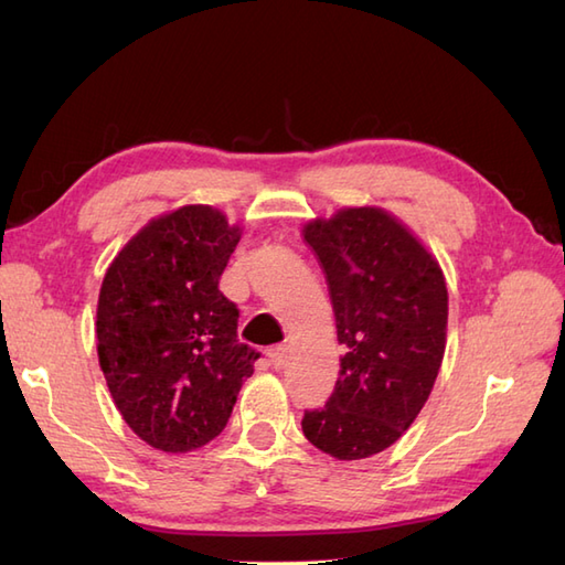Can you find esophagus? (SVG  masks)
<instances>
[{
    "label": "esophagus",
    "mask_w": 565,
    "mask_h": 565,
    "mask_svg": "<svg viewBox=\"0 0 565 565\" xmlns=\"http://www.w3.org/2000/svg\"><path fill=\"white\" fill-rule=\"evenodd\" d=\"M267 356H269V364L274 369H281L286 364V356H289V350H286L284 344H276V347H271V350L267 352Z\"/></svg>",
    "instance_id": "esophagus-1"
}]
</instances>
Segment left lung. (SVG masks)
Instances as JSON below:
<instances>
[{"label": "left lung", "instance_id": "1", "mask_svg": "<svg viewBox=\"0 0 565 565\" xmlns=\"http://www.w3.org/2000/svg\"><path fill=\"white\" fill-rule=\"evenodd\" d=\"M330 284L340 379L303 435L338 461L398 441L423 411L447 347L449 296L437 257L381 206H344L303 225Z\"/></svg>", "mask_w": 565, "mask_h": 565}]
</instances>
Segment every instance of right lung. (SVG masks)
Listing matches in <instances>:
<instances>
[{
  "mask_svg": "<svg viewBox=\"0 0 565 565\" xmlns=\"http://www.w3.org/2000/svg\"><path fill=\"white\" fill-rule=\"evenodd\" d=\"M243 227L206 203L148 221L104 274L97 354L118 413L164 454L218 437L243 383L252 347L237 340L239 310L218 279Z\"/></svg>",
  "mask_w": 565,
  "mask_h": 565,
  "instance_id": "1",
  "label": "right lung"
}]
</instances>
